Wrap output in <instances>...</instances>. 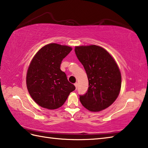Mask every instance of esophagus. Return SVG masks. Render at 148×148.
<instances>
[{"mask_svg":"<svg viewBox=\"0 0 148 148\" xmlns=\"http://www.w3.org/2000/svg\"><path fill=\"white\" fill-rule=\"evenodd\" d=\"M74 86H75V87H76V90H77V83H75Z\"/></svg>","mask_w":148,"mask_h":148,"instance_id":"esophagus-1","label":"esophagus"}]
</instances>
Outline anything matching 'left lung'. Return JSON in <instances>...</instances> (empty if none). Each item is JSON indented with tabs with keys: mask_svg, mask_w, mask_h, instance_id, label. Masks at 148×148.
<instances>
[{
	"mask_svg": "<svg viewBox=\"0 0 148 148\" xmlns=\"http://www.w3.org/2000/svg\"><path fill=\"white\" fill-rule=\"evenodd\" d=\"M74 51L88 79L87 92L79 95L81 103L93 112L108 108L117 99L121 89V76L117 64L99 46H76Z\"/></svg>",
	"mask_w": 148,
	"mask_h": 148,
	"instance_id": "8db88e82",
	"label": "left lung"
}]
</instances>
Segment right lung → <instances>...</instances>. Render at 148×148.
Masks as SVG:
<instances>
[{"mask_svg":"<svg viewBox=\"0 0 148 148\" xmlns=\"http://www.w3.org/2000/svg\"><path fill=\"white\" fill-rule=\"evenodd\" d=\"M71 50L70 46L51 43L40 48L31 61L27 86L31 97L40 107L48 109L60 108L76 89L60 69L62 60Z\"/></svg>","mask_w":148,"mask_h":148,"instance_id":"1","label":"right lung"}]
</instances>
